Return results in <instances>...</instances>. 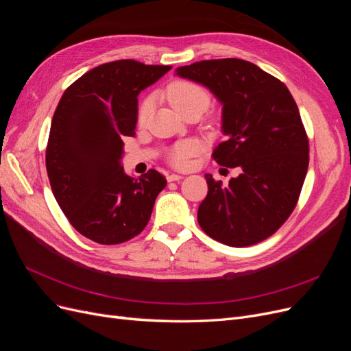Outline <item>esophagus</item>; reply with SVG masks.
I'll return each mask as SVG.
<instances>
[{
    "label": "esophagus",
    "instance_id": "1",
    "mask_svg": "<svg viewBox=\"0 0 351 351\" xmlns=\"http://www.w3.org/2000/svg\"><path fill=\"white\" fill-rule=\"evenodd\" d=\"M182 178H183V176H180V174H169L167 177L168 182H180V180H182Z\"/></svg>",
    "mask_w": 351,
    "mask_h": 351
}]
</instances>
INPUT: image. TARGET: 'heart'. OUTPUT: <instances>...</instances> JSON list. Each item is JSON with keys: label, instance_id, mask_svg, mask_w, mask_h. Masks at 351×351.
<instances>
[{"label": "heart", "instance_id": "b5f03b06", "mask_svg": "<svg viewBox=\"0 0 351 351\" xmlns=\"http://www.w3.org/2000/svg\"><path fill=\"white\" fill-rule=\"evenodd\" d=\"M167 98L178 112H183L184 110L192 107H199L205 111L210 104V95L204 86H200L196 82L184 79L174 80L168 84ZM152 107V98H145L141 102L139 108H137V120H139V123H145L149 119ZM193 155L195 146L192 143L178 142L169 149L168 159L174 167L184 168L190 164V161H192Z\"/></svg>", "mask_w": 351, "mask_h": 351}]
</instances>
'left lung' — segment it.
<instances>
[{"label": "left lung", "mask_w": 351, "mask_h": 351, "mask_svg": "<svg viewBox=\"0 0 351 351\" xmlns=\"http://www.w3.org/2000/svg\"><path fill=\"white\" fill-rule=\"evenodd\" d=\"M180 77L205 84L222 102L227 136L212 158L240 168L222 186L206 174L208 195L197 222L209 237L247 247L272 236L299 200L309 167V139L289 88L253 62L204 60L177 69Z\"/></svg>", "instance_id": "8db88e82"}]
</instances>
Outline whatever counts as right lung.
Returning <instances> with one entry per match:
<instances>
[{
	"instance_id": "right-lung-1",
	"label": "right lung",
	"mask_w": 351,
	"mask_h": 351,
	"mask_svg": "<svg viewBox=\"0 0 351 351\" xmlns=\"http://www.w3.org/2000/svg\"><path fill=\"white\" fill-rule=\"evenodd\" d=\"M171 66L136 60L105 62L62 93L52 117L45 162L61 210L82 236L120 244L141 234L167 186L156 169L134 180L120 164L123 139L134 136L137 95Z\"/></svg>"
}]
</instances>
